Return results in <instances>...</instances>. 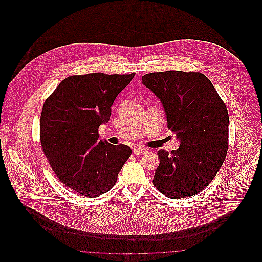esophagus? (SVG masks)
Returning a JSON list of instances; mask_svg holds the SVG:
<instances>
[{
    "label": "esophagus",
    "mask_w": 262,
    "mask_h": 262,
    "mask_svg": "<svg viewBox=\"0 0 262 262\" xmlns=\"http://www.w3.org/2000/svg\"><path fill=\"white\" fill-rule=\"evenodd\" d=\"M144 152H146V149L145 148H142V147H133V153L134 154H141V153H144Z\"/></svg>",
    "instance_id": "1"
}]
</instances>
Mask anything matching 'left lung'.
<instances>
[{"label":"left lung","mask_w":262,"mask_h":262,"mask_svg":"<svg viewBox=\"0 0 262 262\" xmlns=\"http://www.w3.org/2000/svg\"><path fill=\"white\" fill-rule=\"evenodd\" d=\"M161 102L180 147L159 150L154 186L170 199L199 193L213 181L228 150L229 116L211 80L201 73L168 71L142 76Z\"/></svg>","instance_id":"8db88e82"}]
</instances>
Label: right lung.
Here are the masks:
<instances>
[{"mask_svg":"<svg viewBox=\"0 0 262 262\" xmlns=\"http://www.w3.org/2000/svg\"><path fill=\"white\" fill-rule=\"evenodd\" d=\"M135 74L101 73L64 78L45 101L40 117V141L58 180L84 196L108 191L131 155L127 145L101 140L117 96Z\"/></svg>","mask_w":262,"mask_h":262,"instance_id":"1","label":"right lung"}]
</instances>
